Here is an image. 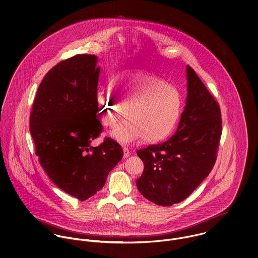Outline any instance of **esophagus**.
<instances>
[{"instance_id":"esophagus-1","label":"esophagus","mask_w":258,"mask_h":258,"mask_svg":"<svg viewBox=\"0 0 258 258\" xmlns=\"http://www.w3.org/2000/svg\"><path fill=\"white\" fill-rule=\"evenodd\" d=\"M123 157H127L130 154H131V152H130V150L127 149V148H123Z\"/></svg>"}]
</instances>
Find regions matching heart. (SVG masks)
Returning a JSON list of instances; mask_svg holds the SVG:
<instances>
[{
  "mask_svg": "<svg viewBox=\"0 0 258 258\" xmlns=\"http://www.w3.org/2000/svg\"><path fill=\"white\" fill-rule=\"evenodd\" d=\"M111 85L121 103L110 90H100L97 101L103 124L109 127L124 114L125 107L127 118L110 133L117 142L131 144L144 138L145 142L155 143L173 131L182 107L181 94L175 87L143 72L118 75Z\"/></svg>",
  "mask_w": 258,
  "mask_h": 258,
  "instance_id": "obj_1",
  "label": "heart"
}]
</instances>
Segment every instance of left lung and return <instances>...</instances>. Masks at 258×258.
I'll list each match as a JSON object with an SVG mask.
<instances>
[{
  "label": "left lung",
  "mask_w": 258,
  "mask_h": 258,
  "mask_svg": "<svg viewBox=\"0 0 258 258\" xmlns=\"http://www.w3.org/2000/svg\"><path fill=\"white\" fill-rule=\"evenodd\" d=\"M186 78V103L175 134L164 143L137 152L145 163L138 189L157 206H172L188 198L217 157L222 133L219 104L189 66Z\"/></svg>",
  "instance_id": "8db88e82"
}]
</instances>
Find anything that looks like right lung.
<instances>
[{"label": "right lung", "instance_id": "obj_1", "mask_svg": "<svg viewBox=\"0 0 258 258\" xmlns=\"http://www.w3.org/2000/svg\"><path fill=\"white\" fill-rule=\"evenodd\" d=\"M97 61L95 54H76L55 64L39 86L30 115L41 165L57 187L82 202L103 188L123 156L110 138L91 146L103 132Z\"/></svg>", "mask_w": 258, "mask_h": 258}]
</instances>
